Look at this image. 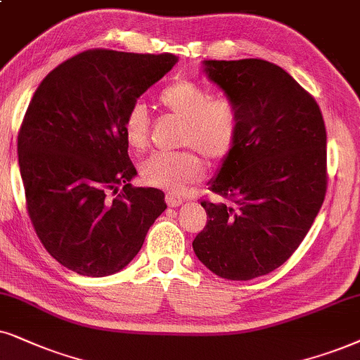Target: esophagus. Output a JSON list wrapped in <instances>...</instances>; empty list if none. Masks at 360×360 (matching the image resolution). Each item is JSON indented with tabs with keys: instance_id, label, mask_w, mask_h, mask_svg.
Masks as SVG:
<instances>
[{
	"instance_id": "34e87169",
	"label": "esophagus",
	"mask_w": 360,
	"mask_h": 360,
	"mask_svg": "<svg viewBox=\"0 0 360 360\" xmlns=\"http://www.w3.org/2000/svg\"><path fill=\"white\" fill-rule=\"evenodd\" d=\"M166 202L169 207H177L184 202V198L179 194H166Z\"/></svg>"
}]
</instances>
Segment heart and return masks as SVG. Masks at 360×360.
Segmentation results:
<instances>
[{
  "label": "heart",
  "mask_w": 360,
  "mask_h": 360,
  "mask_svg": "<svg viewBox=\"0 0 360 360\" xmlns=\"http://www.w3.org/2000/svg\"><path fill=\"white\" fill-rule=\"evenodd\" d=\"M159 103L171 115L184 120L181 146H191L207 161L219 162L233 153L239 138V112L227 99H212L211 91L191 79H177L159 93ZM148 108L136 103L124 117V136L133 149H144L149 141ZM193 149L154 153L139 165L143 183L159 189L181 191L202 176V159Z\"/></svg>",
  "instance_id": "obj_1"
}]
</instances>
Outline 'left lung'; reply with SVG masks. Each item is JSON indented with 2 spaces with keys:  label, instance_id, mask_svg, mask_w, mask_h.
<instances>
[{
  "label": "left lung",
  "instance_id": "8db88e82",
  "mask_svg": "<svg viewBox=\"0 0 360 360\" xmlns=\"http://www.w3.org/2000/svg\"><path fill=\"white\" fill-rule=\"evenodd\" d=\"M202 72L239 112L238 143L209 181L221 201H202L207 224L193 249L229 281L282 266L324 202L327 136L316 99L264 59L202 61Z\"/></svg>",
  "mask_w": 360,
  "mask_h": 360
}]
</instances>
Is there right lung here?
I'll use <instances>...</instances> for the list:
<instances>
[{
	"instance_id": "obj_1",
	"label": "right lung",
	"mask_w": 360,
	"mask_h": 360,
	"mask_svg": "<svg viewBox=\"0 0 360 360\" xmlns=\"http://www.w3.org/2000/svg\"><path fill=\"white\" fill-rule=\"evenodd\" d=\"M176 63L169 53L89 49L36 89L18 134V162L36 234L68 269L89 277L122 271L167 207L162 191L131 186L138 172L124 117Z\"/></svg>"
}]
</instances>
